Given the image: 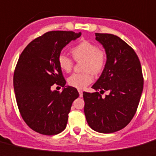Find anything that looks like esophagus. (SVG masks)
<instances>
[{"label": "esophagus", "mask_w": 156, "mask_h": 156, "mask_svg": "<svg viewBox=\"0 0 156 156\" xmlns=\"http://www.w3.org/2000/svg\"><path fill=\"white\" fill-rule=\"evenodd\" d=\"M78 91H79L80 97H82V96H83V91H81V90H78Z\"/></svg>", "instance_id": "34e87169"}]
</instances>
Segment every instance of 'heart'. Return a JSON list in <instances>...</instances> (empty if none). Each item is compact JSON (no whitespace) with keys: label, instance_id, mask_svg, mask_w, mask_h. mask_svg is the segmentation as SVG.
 I'll return each instance as SVG.
<instances>
[{"label":"heart","instance_id":"obj_1","mask_svg":"<svg viewBox=\"0 0 156 156\" xmlns=\"http://www.w3.org/2000/svg\"><path fill=\"white\" fill-rule=\"evenodd\" d=\"M71 53L76 62H84L83 70L84 73H75L68 78V83L78 89H83L92 82L94 75L100 74L106 64V54L98 48L96 44L83 40L72 49ZM60 69L65 73H69L73 68V61L65 54H60L58 59Z\"/></svg>","mask_w":156,"mask_h":156}]
</instances>
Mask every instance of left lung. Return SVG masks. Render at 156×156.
I'll list each match as a JSON object with an SVG mask.
<instances>
[{
  "mask_svg": "<svg viewBox=\"0 0 156 156\" xmlns=\"http://www.w3.org/2000/svg\"><path fill=\"white\" fill-rule=\"evenodd\" d=\"M106 54V64L100 77L92 86L99 92H83L84 114L94 131L111 133L119 131L135 115L144 87L140 62L133 49L119 37L95 33Z\"/></svg>",
  "mask_w": 156,
  "mask_h": 156,
  "instance_id": "1",
  "label": "left lung"
}]
</instances>
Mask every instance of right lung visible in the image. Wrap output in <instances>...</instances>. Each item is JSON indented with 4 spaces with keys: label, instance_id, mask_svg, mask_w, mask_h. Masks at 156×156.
Returning <instances> with one entry per match:
<instances>
[{
    "label": "right lung",
    "instance_id": "add662e5",
    "mask_svg": "<svg viewBox=\"0 0 156 156\" xmlns=\"http://www.w3.org/2000/svg\"><path fill=\"white\" fill-rule=\"evenodd\" d=\"M81 33L54 30L45 33L26 46L20 56L13 76L17 106L23 119L34 131L43 135L62 133L68 122L76 88L65 86L58 57L67 44ZM56 83L62 93L51 91Z\"/></svg>",
    "mask_w": 156,
    "mask_h": 156
}]
</instances>
